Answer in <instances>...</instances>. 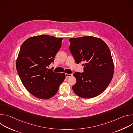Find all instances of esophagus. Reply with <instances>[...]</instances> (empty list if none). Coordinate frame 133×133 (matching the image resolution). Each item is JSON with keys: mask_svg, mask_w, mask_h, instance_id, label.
<instances>
[{"mask_svg": "<svg viewBox=\"0 0 133 133\" xmlns=\"http://www.w3.org/2000/svg\"><path fill=\"white\" fill-rule=\"evenodd\" d=\"M65 75H66V77L68 78V77H71V76H72V74H66Z\"/></svg>", "mask_w": 133, "mask_h": 133, "instance_id": "esophagus-1", "label": "esophagus"}]
</instances>
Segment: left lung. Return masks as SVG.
Masks as SVG:
<instances>
[{
  "label": "left lung",
  "instance_id": "obj_1",
  "mask_svg": "<svg viewBox=\"0 0 133 133\" xmlns=\"http://www.w3.org/2000/svg\"><path fill=\"white\" fill-rule=\"evenodd\" d=\"M69 42L76 63H84V72L74 74L76 78L74 92L84 98L99 95L110 84L114 71L109 48L102 39L92 36L71 38Z\"/></svg>",
  "mask_w": 133,
  "mask_h": 133
}]
</instances>
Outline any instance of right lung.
I'll use <instances>...</instances> for the list:
<instances>
[{
	"label": "right lung",
	"mask_w": 133,
	"mask_h": 133,
	"mask_svg": "<svg viewBox=\"0 0 133 133\" xmlns=\"http://www.w3.org/2000/svg\"><path fill=\"white\" fill-rule=\"evenodd\" d=\"M63 38L43 35L31 37L22 44L16 61L19 76L26 89L34 96L49 99L57 92L65 78L47 67L54 61Z\"/></svg>",
	"instance_id": "obj_1"
}]
</instances>
